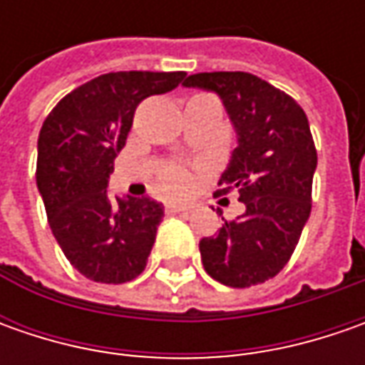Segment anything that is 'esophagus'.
Here are the masks:
<instances>
[{
    "instance_id": "esophagus-1",
    "label": "esophagus",
    "mask_w": 365,
    "mask_h": 365,
    "mask_svg": "<svg viewBox=\"0 0 365 365\" xmlns=\"http://www.w3.org/2000/svg\"><path fill=\"white\" fill-rule=\"evenodd\" d=\"M192 207L187 203H168L166 205V211L168 213H187V211H190Z\"/></svg>"
}]
</instances>
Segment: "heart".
I'll return each instance as SVG.
<instances>
[{"instance_id":"b5f03b06","label":"heart","mask_w":365,"mask_h":365,"mask_svg":"<svg viewBox=\"0 0 365 365\" xmlns=\"http://www.w3.org/2000/svg\"><path fill=\"white\" fill-rule=\"evenodd\" d=\"M158 185L162 190L170 195H187L195 187V175L187 166L173 164L158 175Z\"/></svg>"}]
</instances>
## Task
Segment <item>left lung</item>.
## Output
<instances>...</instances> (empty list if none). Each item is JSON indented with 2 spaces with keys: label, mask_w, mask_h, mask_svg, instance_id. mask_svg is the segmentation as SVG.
Returning a JSON list of instances; mask_svg holds the SVG:
<instances>
[{
  "label": "left lung",
  "mask_w": 365,
  "mask_h": 365,
  "mask_svg": "<svg viewBox=\"0 0 365 365\" xmlns=\"http://www.w3.org/2000/svg\"><path fill=\"white\" fill-rule=\"evenodd\" d=\"M185 87L215 91L237 133L217 195L235 190L245 211L199 242L205 272L232 288L274 278L311 215L317 150L302 107L250 73H197Z\"/></svg>",
  "instance_id": "1"
}]
</instances>
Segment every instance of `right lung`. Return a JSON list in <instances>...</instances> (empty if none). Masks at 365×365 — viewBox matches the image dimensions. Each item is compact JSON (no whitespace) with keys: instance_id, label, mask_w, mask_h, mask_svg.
<instances>
[{"instance_id":"add662e5","label":"right lung","mask_w":365,"mask_h":365,"mask_svg":"<svg viewBox=\"0 0 365 365\" xmlns=\"http://www.w3.org/2000/svg\"><path fill=\"white\" fill-rule=\"evenodd\" d=\"M182 78V71L107 73L63 97L42 123L36 185L50 230L66 259L93 282L123 284L146 268L164 207L148 197L111 199L107 180L135 107Z\"/></svg>"}]
</instances>
